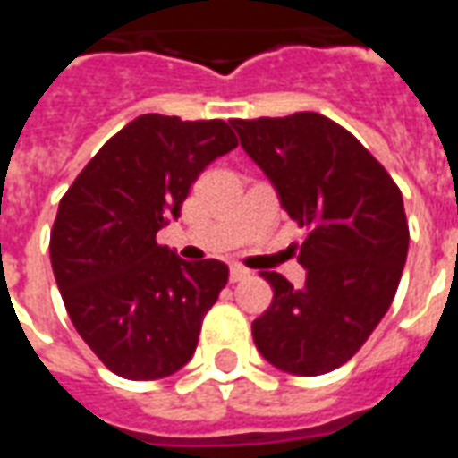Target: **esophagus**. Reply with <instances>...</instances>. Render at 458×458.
Instances as JSON below:
<instances>
[{
    "mask_svg": "<svg viewBox=\"0 0 458 458\" xmlns=\"http://www.w3.org/2000/svg\"><path fill=\"white\" fill-rule=\"evenodd\" d=\"M250 277V272L245 267H240V265H233L230 267V282H240V279Z\"/></svg>",
    "mask_w": 458,
    "mask_h": 458,
    "instance_id": "34e87169",
    "label": "esophagus"
}]
</instances>
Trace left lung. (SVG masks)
Returning a JSON list of instances; mask_svg holds the SVG:
<instances>
[{"mask_svg":"<svg viewBox=\"0 0 458 458\" xmlns=\"http://www.w3.org/2000/svg\"><path fill=\"white\" fill-rule=\"evenodd\" d=\"M230 124L284 213L309 228L297 258L307 269L304 287L259 272L275 297L252 321L255 345L284 373H331L358 353L393 304L410 248L403 193L383 164L324 114Z\"/></svg>","mask_w":458,"mask_h":458,"instance_id":"left-lung-1","label":"left lung"}]
</instances>
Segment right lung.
<instances>
[{
    "mask_svg": "<svg viewBox=\"0 0 458 458\" xmlns=\"http://www.w3.org/2000/svg\"><path fill=\"white\" fill-rule=\"evenodd\" d=\"M238 147L223 120L141 114L58 203L51 267L75 331L114 375L159 380L189 363L228 284L220 259L186 262L157 242L210 161Z\"/></svg>",
    "mask_w": 458,
    "mask_h": 458,
    "instance_id": "add662e5",
    "label": "right lung"
}]
</instances>
